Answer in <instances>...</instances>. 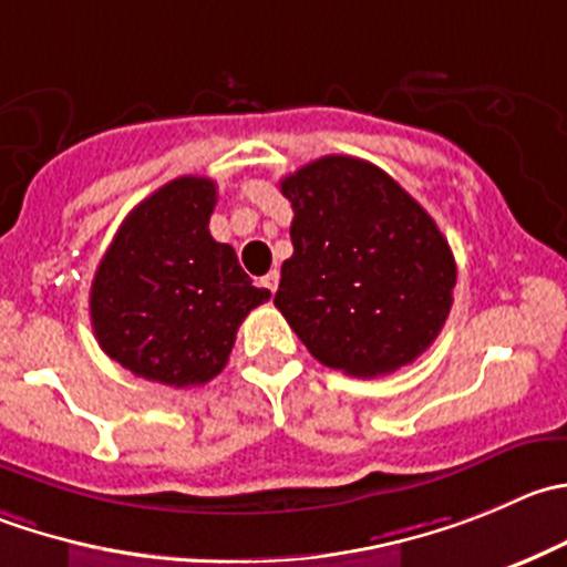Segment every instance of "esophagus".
<instances>
[{"instance_id": "34e87169", "label": "esophagus", "mask_w": 567, "mask_h": 567, "mask_svg": "<svg viewBox=\"0 0 567 567\" xmlns=\"http://www.w3.org/2000/svg\"><path fill=\"white\" fill-rule=\"evenodd\" d=\"M262 288H268L271 293H277L279 288V271H268L266 277H262Z\"/></svg>"}]
</instances>
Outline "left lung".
<instances>
[{
    "label": "left lung",
    "instance_id": "8db88e82",
    "mask_svg": "<svg viewBox=\"0 0 567 567\" xmlns=\"http://www.w3.org/2000/svg\"><path fill=\"white\" fill-rule=\"evenodd\" d=\"M293 255L274 305L318 362L382 377L435 343L457 266L432 216L373 163L327 155L279 183Z\"/></svg>",
    "mask_w": 567,
    "mask_h": 567
}]
</instances>
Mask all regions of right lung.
Listing matches in <instances>:
<instances>
[{
    "label": "right lung",
    "instance_id": "1",
    "mask_svg": "<svg viewBox=\"0 0 567 567\" xmlns=\"http://www.w3.org/2000/svg\"><path fill=\"white\" fill-rule=\"evenodd\" d=\"M216 183L177 177L121 221L91 285V323L110 360L172 388L224 371L235 334L271 290L213 240Z\"/></svg>",
    "mask_w": 567,
    "mask_h": 567
}]
</instances>
